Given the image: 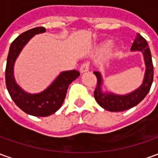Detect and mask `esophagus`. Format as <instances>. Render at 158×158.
<instances>
[{"label": "esophagus", "instance_id": "esophagus-1", "mask_svg": "<svg viewBox=\"0 0 158 158\" xmlns=\"http://www.w3.org/2000/svg\"><path fill=\"white\" fill-rule=\"evenodd\" d=\"M89 62H84V63L81 65V67H80V72L83 73L86 72V71H88V70L89 69Z\"/></svg>", "mask_w": 158, "mask_h": 158}]
</instances>
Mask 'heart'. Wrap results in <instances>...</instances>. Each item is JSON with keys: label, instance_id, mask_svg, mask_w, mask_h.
<instances>
[{"label": "heart", "instance_id": "obj_1", "mask_svg": "<svg viewBox=\"0 0 158 158\" xmlns=\"http://www.w3.org/2000/svg\"><path fill=\"white\" fill-rule=\"evenodd\" d=\"M109 45H110V44H105V45H104V47H103V49H106V48L108 47V46H109Z\"/></svg>", "mask_w": 158, "mask_h": 158}]
</instances>
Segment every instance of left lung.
Returning <instances> with one entry per match:
<instances>
[{"label":"left lung","instance_id":"left-lung-1","mask_svg":"<svg viewBox=\"0 0 158 158\" xmlns=\"http://www.w3.org/2000/svg\"><path fill=\"white\" fill-rule=\"evenodd\" d=\"M131 51H141L143 53L144 62L146 65V71L144 80L142 85L138 89L127 95H115L113 94H103L101 91L102 77L101 74L94 71V74L97 78V85L94 91V96L95 101L104 109L110 112H121L130 109L137 106L139 102L143 101L151 89L153 81V64L152 54L148 46L146 40L142 36L137 33L136 39L131 45Z\"/></svg>","mask_w":158,"mask_h":158}]
</instances>
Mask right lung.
I'll return each mask as SVG.
<instances>
[{
	"label": "right lung",
	"mask_w": 158,
	"mask_h": 158,
	"mask_svg": "<svg viewBox=\"0 0 158 158\" xmlns=\"http://www.w3.org/2000/svg\"><path fill=\"white\" fill-rule=\"evenodd\" d=\"M44 31H45L44 27H35L21 33L12 42L5 73L6 89L13 101L25 113L37 117H46L58 110L64 101L69 85L80 76L77 70L62 72L47 89L37 94H27L16 84L13 75L16 57L32 36Z\"/></svg>",
	"instance_id": "right-lung-1"
}]
</instances>
